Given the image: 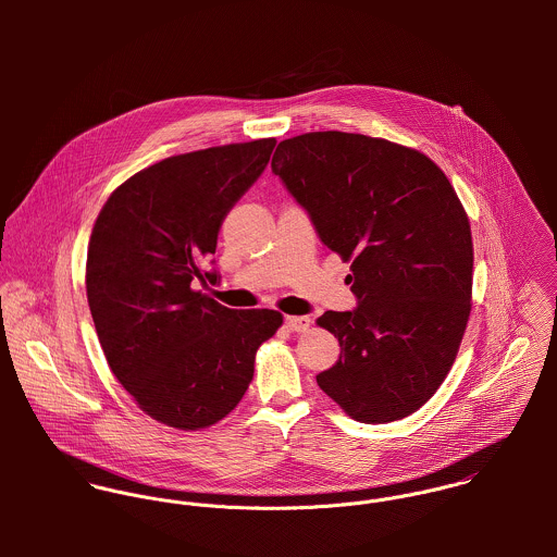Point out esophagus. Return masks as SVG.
<instances>
[{
  "label": "esophagus",
  "mask_w": 557,
  "mask_h": 557,
  "mask_svg": "<svg viewBox=\"0 0 557 557\" xmlns=\"http://www.w3.org/2000/svg\"><path fill=\"white\" fill-rule=\"evenodd\" d=\"M285 325L292 330V332H307L311 327V319L300 318V315H289L285 318Z\"/></svg>",
  "instance_id": "1"
}]
</instances>
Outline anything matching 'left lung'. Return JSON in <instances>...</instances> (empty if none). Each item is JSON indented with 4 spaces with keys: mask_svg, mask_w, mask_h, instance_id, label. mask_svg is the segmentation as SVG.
<instances>
[{
    "mask_svg": "<svg viewBox=\"0 0 557 557\" xmlns=\"http://www.w3.org/2000/svg\"><path fill=\"white\" fill-rule=\"evenodd\" d=\"M272 171L351 263L358 307L318 319L341 345L319 388L358 422L413 413L453 369L472 311L474 244L453 184L413 148L338 131L281 141Z\"/></svg>",
    "mask_w": 557,
    "mask_h": 557,
    "instance_id": "obj_1",
    "label": "left lung"
}]
</instances>
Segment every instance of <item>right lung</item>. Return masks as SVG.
<instances>
[{
	"instance_id": "add662e5",
	"label": "right lung",
	"mask_w": 557,
	"mask_h": 557,
	"mask_svg": "<svg viewBox=\"0 0 557 557\" xmlns=\"http://www.w3.org/2000/svg\"><path fill=\"white\" fill-rule=\"evenodd\" d=\"M276 139L230 144L150 164L102 206L85 265L87 305L104 358L139 409L199 431L238 405L255 354L283 315L234 311L195 283L227 212L265 169Z\"/></svg>"
}]
</instances>
